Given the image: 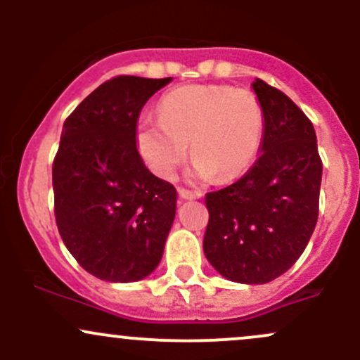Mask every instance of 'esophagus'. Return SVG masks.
<instances>
[{"label": "esophagus", "mask_w": 360, "mask_h": 360, "mask_svg": "<svg viewBox=\"0 0 360 360\" xmlns=\"http://www.w3.org/2000/svg\"><path fill=\"white\" fill-rule=\"evenodd\" d=\"M179 197L183 198V200H197V198H200L202 197V193H193V191H190V190H184V188H181L179 190Z\"/></svg>", "instance_id": "34e87169"}]
</instances>
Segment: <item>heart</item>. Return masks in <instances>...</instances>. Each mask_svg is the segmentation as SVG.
<instances>
[{
	"label": "heart",
	"instance_id": "heart-1",
	"mask_svg": "<svg viewBox=\"0 0 360 360\" xmlns=\"http://www.w3.org/2000/svg\"><path fill=\"white\" fill-rule=\"evenodd\" d=\"M264 137V111L252 92L231 85H184L165 94L160 118L143 116L136 143L141 158L162 179L188 155L195 179L228 183L256 162Z\"/></svg>",
	"mask_w": 360,
	"mask_h": 360
}]
</instances>
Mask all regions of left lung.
I'll return each mask as SVG.
<instances>
[{"label":"left lung","mask_w":360,"mask_h":360,"mask_svg":"<svg viewBox=\"0 0 360 360\" xmlns=\"http://www.w3.org/2000/svg\"><path fill=\"white\" fill-rule=\"evenodd\" d=\"M264 111V137L248 172L205 195L203 252L238 284H266L303 254L319 217L322 162L314 125L281 90L252 83Z\"/></svg>","instance_id":"left-lung-1"}]
</instances>
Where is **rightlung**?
<instances>
[{"instance_id":"obj_1","label":"right lung","mask_w":360,"mask_h":360,"mask_svg":"<svg viewBox=\"0 0 360 360\" xmlns=\"http://www.w3.org/2000/svg\"><path fill=\"white\" fill-rule=\"evenodd\" d=\"M170 82L116 76L64 122L52 167L57 228L101 281H143L163 256L177 193L144 165L136 130L144 104Z\"/></svg>"}]
</instances>
